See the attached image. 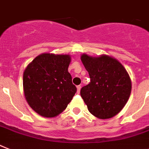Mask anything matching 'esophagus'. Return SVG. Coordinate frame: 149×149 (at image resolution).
<instances>
[{
	"label": "esophagus",
	"mask_w": 149,
	"mask_h": 149,
	"mask_svg": "<svg viewBox=\"0 0 149 149\" xmlns=\"http://www.w3.org/2000/svg\"><path fill=\"white\" fill-rule=\"evenodd\" d=\"M77 93H79L80 92V89H81V86H77Z\"/></svg>",
	"instance_id": "1"
}]
</instances>
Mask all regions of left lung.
Instances as JSON below:
<instances>
[{"label":"left lung","instance_id":"left-lung-1","mask_svg":"<svg viewBox=\"0 0 149 149\" xmlns=\"http://www.w3.org/2000/svg\"><path fill=\"white\" fill-rule=\"evenodd\" d=\"M81 61L91 80L80 91L88 110L99 119L114 117L130 95L132 84L128 72L117 59L105 54L93 57L83 54Z\"/></svg>","mask_w":149,"mask_h":149}]
</instances>
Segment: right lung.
<instances>
[{"mask_svg": "<svg viewBox=\"0 0 149 149\" xmlns=\"http://www.w3.org/2000/svg\"><path fill=\"white\" fill-rule=\"evenodd\" d=\"M69 54L45 53L37 56L23 72L26 99L36 113L56 117L67 108L77 92L68 72Z\"/></svg>", "mask_w": 149, "mask_h": 149, "instance_id": "add662e5", "label": "right lung"}]
</instances>
